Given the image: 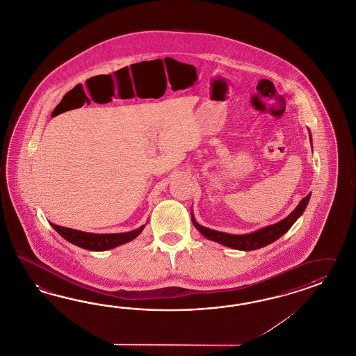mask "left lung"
Instances as JSON below:
<instances>
[{"label":"left lung","mask_w":356,"mask_h":356,"mask_svg":"<svg viewBox=\"0 0 356 356\" xmlns=\"http://www.w3.org/2000/svg\"><path fill=\"white\" fill-rule=\"evenodd\" d=\"M310 143H312V132H310ZM310 195H312V193H309L286 218L280 220L274 225L262 227L250 234H229V233L217 232V230L209 229L206 226L200 225L197 222V220L194 218L193 211H191V221H193V225L198 229L200 234L209 241L220 243L222 245L230 247V248L238 250V251H253V250L262 248L265 245H269L270 243L275 242L282 235L286 234V232L291 229V226L297 221V218L304 213L305 209L310 200Z\"/></svg>","instance_id":"1"}]
</instances>
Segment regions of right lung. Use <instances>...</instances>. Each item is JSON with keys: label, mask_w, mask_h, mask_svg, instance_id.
I'll list each match as a JSON object with an SVG mask.
<instances>
[{"label": "right lung", "mask_w": 356, "mask_h": 356, "mask_svg": "<svg viewBox=\"0 0 356 356\" xmlns=\"http://www.w3.org/2000/svg\"><path fill=\"white\" fill-rule=\"evenodd\" d=\"M52 227L68 242L79 245L87 251H108L114 247H118L124 243L134 241L138 235L144 230L145 225L140 226L139 229L127 232V233H114V234H95V233H86L79 232L76 229L64 227V226L54 225Z\"/></svg>", "instance_id": "add662e5"}]
</instances>
